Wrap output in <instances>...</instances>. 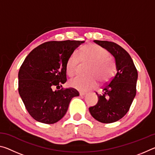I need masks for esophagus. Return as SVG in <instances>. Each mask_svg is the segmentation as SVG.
Instances as JSON below:
<instances>
[{
    "mask_svg": "<svg viewBox=\"0 0 155 155\" xmlns=\"http://www.w3.org/2000/svg\"><path fill=\"white\" fill-rule=\"evenodd\" d=\"M79 94H80V96H85L86 94H87V93H86V92H80Z\"/></svg>",
    "mask_w": 155,
    "mask_h": 155,
    "instance_id": "1",
    "label": "esophagus"
}]
</instances>
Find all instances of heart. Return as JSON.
<instances>
[{"label": "heart", "mask_w": 155, "mask_h": 155, "mask_svg": "<svg viewBox=\"0 0 155 155\" xmlns=\"http://www.w3.org/2000/svg\"><path fill=\"white\" fill-rule=\"evenodd\" d=\"M82 61L90 62L87 74L83 77L77 76L69 81V85L79 91H87L95 88L98 84V78L101 82L108 81L114 72V65L110 61L109 54L106 49L96 44L84 46L79 52ZM77 52H73L68 57L66 62V72L72 77L77 72V68L80 61Z\"/></svg>", "instance_id": "obj_1"}]
</instances>
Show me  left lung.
Here are the masks:
<instances>
[{"label": "left lung", "mask_w": 155, "mask_h": 155, "mask_svg": "<svg viewBox=\"0 0 155 155\" xmlns=\"http://www.w3.org/2000/svg\"><path fill=\"white\" fill-rule=\"evenodd\" d=\"M114 57L116 73L98 95L95 106L89 108L94 119L102 123L117 122L129 110L136 95L137 71L130 54L117 44L108 41L94 40Z\"/></svg>", "instance_id": "left-lung-1"}]
</instances>
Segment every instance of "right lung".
<instances>
[{
  "label": "right lung",
  "instance_id": "add662e5",
  "mask_svg": "<svg viewBox=\"0 0 155 155\" xmlns=\"http://www.w3.org/2000/svg\"><path fill=\"white\" fill-rule=\"evenodd\" d=\"M84 41H51L36 47L18 72V91L26 109L36 121L54 124L68 111L74 89L54 90L66 82V62Z\"/></svg>",
  "mask_w": 155,
  "mask_h": 155
}]
</instances>
